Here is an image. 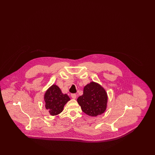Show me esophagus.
Wrapping results in <instances>:
<instances>
[{
    "instance_id": "obj_1",
    "label": "esophagus",
    "mask_w": 155,
    "mask_h": 155,
    "mask_svg": "<svg viewBox=\"0 0 155 155\" xmlns=\"http://www.w3.org/2000/svg\"><path fill=\"white\" fill-rule=\"evenodd\" d=\"M71 97L73 99H75L76 97H77V95H76V94H71Z\"/></svg>"
}]
</instances>
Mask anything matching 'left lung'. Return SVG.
Instances as JSON below:
<instances>
[{"label":"left lung","instance_id":"obj_1","mask_svg":"<svg viewBox=\"0 0 155 155\" xmlns=\"http://www.w3.org/2000/svg\"><path fill=\"white\" fill-rule=\"evenodd\" d=\"M77 102L83 112L90 116L96 117L106 109L107 93L99 84L91 82L84 87L83 95L78 97Z\"/></svg>","mask_w":155,"mask_h":155}]
</instances>
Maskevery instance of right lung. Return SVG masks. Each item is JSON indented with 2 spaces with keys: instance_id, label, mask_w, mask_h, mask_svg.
<instances>
[{
  "instance_id": "obj_1",
  "label": "right lung",
  "mask_w": 155,
  "mask_h": 155,
  "mask_svg": "<svg viewBox=\"0 0 155 155\" xmlns=\"http://www.w3.org/2000/svg\"><path fill=\"white\" fill-rule=\"evenodd\" d=\"M45 108L52 116L60 114L64 105L70 98L67 94H63L61 91L56 85H53L48 89L44 95Z\"/></svg>"
}]
</instances>
